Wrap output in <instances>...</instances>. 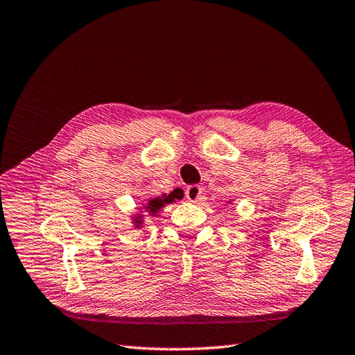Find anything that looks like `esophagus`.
<instances>
[{
    "mask_svg": "<svg viewBox=\"0 0 355 355\" xmlns=\"http://www.w3.org/2000/svg\"><path fill=\"white\" fill-rule=\"evenodd\" d=\"M186 198L190 202H198L202 198V189L199 186H189L186 189Z\"/></svg>",
    "mask_w": 355,
    "mask_h": 355,
    "instance_id": "esophagus-1",
    "label": "esophagus"
}]
</instances>
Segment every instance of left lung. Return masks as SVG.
I'll return each instance as SVG.
<instances>
[{
  "label": "left lung",
  "instance_id": "obj_1",
  "mask_svg": "<svg viewBox=\"0 0 355 355\" xmlns=\"http://www.w3.org/2000/svg\"><path fill=\"white\" fill-rule=\"evenodd\" d=\"M228 204H232V199H231V201H228Z\"/></svg>",
  "mask_w": 355,
  "mask_h": 355
}]
</instances>
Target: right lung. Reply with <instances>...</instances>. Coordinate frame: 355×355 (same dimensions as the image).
Listing matches in <instances>:
<instances>
[{"label": "right lung", "mask_w": 355, "mask_h": 355, "mask_svg": "<svg viewBox=\"0 0 355 355\" xmlns=\"http://www.w3.org/2000/svg\"><path fill=\"white\" fill-rule=\"evenodd\" d=\"M183 192L181 190H174V192H171L169 195L163 193L162 196H156V198H151L147 199V202H142L141 208H139V213H135L130 216V220L133 223V226L136 230H139L141 226L144 225L145 220V214L151 216V217H156L159 216V213L165 208L168 204H172L178 201V199L183 198Z\"/></svg>", "instance_id": "1"}]
</instances>
